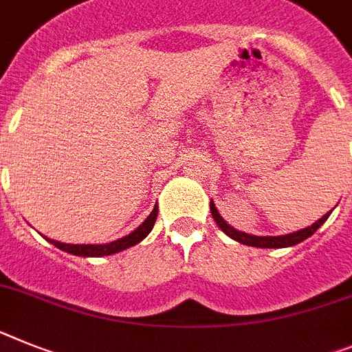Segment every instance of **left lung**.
Here are the masks:
<instances>
[{
    "label": "left lung",
    "instance_id": "1",
    "mask_svg": "<svg viewBox=\"0 0 352 352\" xmlns=\"http://www.w3.org/2000/svg\"><path fill=\"white\" fill-rule=\"evenodd\" d=\"M210 212H212L213 221L217 222V226L221 228V230L224 231L228 236H230V239L236 240V242H240V244H244V245H251V248L279 249V248H290V245H296V244H299V242H302V240L310 239L315 231L319 230L324 222L327 221V217H329V213H331L333 210L331 212H327L326 215H322V217H320L317 222H314L311 226L302 228V230H299V231H294V233H288V235H279V236H256V235H249V233H244V231L235 230V228L230 226V224H228V222L221 217V213L217 212V208H215V205H213V201H210Z\"/></svg>",
    "mask_w": 352,
    "mask_h": 352
}]
</instances>
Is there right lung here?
I'll list each match as a JSON object with an SVG mask.
<instances>
[{
	"label": "right lung",
	"mask_w": 352,
	"mask_h": 352,
	"mask_svg": "<svg viewBox=\"0 0 352 352\" xmlns=\"http://www.w3.org/2000/svg\"><path fill=\"white\" fill-rule=\"evenodd\" d=\"M156 215H158V205L153 208V212L147 215L146 221H144L137 230H133L130 235L122 236V239L113 240L110 244H64V242L46 239V236H44V239L50 240L55 248L62 249L65 253L74 254V256H108V254L119 253V251H124V249L142 242V240L151 233L153 226H155L156 222Z\"/></svg>",
	"instance_id": "obj_1"
}]
</instances>
